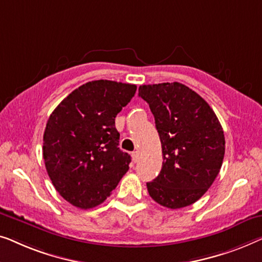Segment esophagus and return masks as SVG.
<instances>
[{
	"mask_svg": "<svg viewBox=\"0 0 262 262\" xmlns=\"http://www.w3.org/2000/svg\"><path fill=\"white\" fill-rule=\"evenodd\" d=\"M132 158H133V161H134V163H136V161L139 160V152H138V150H135V152L132 153Z\"/></svg>",
	"mask_w": 262,
	"mask_h": 262,
	"instance_id": "obj_1",
	"label": "esophagus"
}]
</instances>
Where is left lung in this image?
I'll return each mask as SVG.
<instances>
[{
	"label": "left lung",
	"mask_w": 262,
	"mask_h": 262,
	"mask_svg": "<svg viewBox=\"0 0 262 262\" xmlns=\"http://www.w3.org/2000/svg\"><path fill=\"white\" fill-rule=\"evenodd\" d=\"M139 96L154 115L163 149V167L147 183L149 196L168 209L197 202L222 166L226 140L210 105L182 83L140 85Z\"/></svg>",
	"instance_id": "obj_1"
}]
</instances>
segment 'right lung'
<instances>
[{
	"instance_id": "right-lung-1",
	"label": "right lung",
	"mask_w": 262,
	"mask_h": 262,
	"mask_svg": "<svg viewBox=\"0 0 262 262\" xmlns=\"http://www.w3.org/2000/svg\"><path fill=\"white\" fill-rule=\"evenodd\" d=\"M136 85L93 80L73 90L51 114L43 133L46 171L59 194L79 209L99 205L129 169L119 148L115 117Z\"/></svg>"
}]
</instances>
